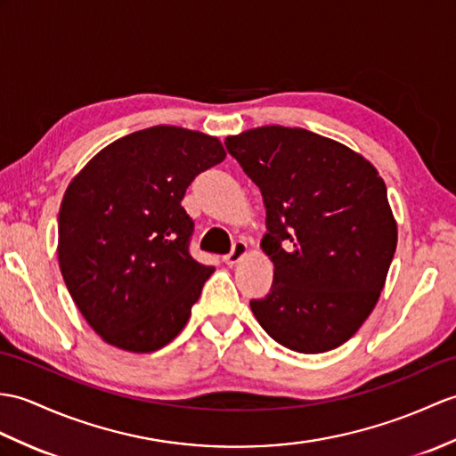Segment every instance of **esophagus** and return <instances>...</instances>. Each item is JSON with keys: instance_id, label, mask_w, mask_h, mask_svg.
<instances>
[{"instance_id": "obj_1", "label": "esophagus", "mask_w": 456, "mask_h": 456, "mask_svg": "<svg viewBox=\"0 0 456 456\" xmlns=\"http://www.w3.org/2000/svg\"><path fill=\"white\" fill-rule=\"evenodd\" d=\"M245 254H247V242L245 240H235V242H232L231 252L224 256V262L227 264V266H232V264H237L242 256H245Z\"/></svg>"}]
</instances>
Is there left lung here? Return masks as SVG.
I'll use <instances>...</instances> for the list:
<instances>
[{
	"label": "left lung",
	"instance_id": "obj_1",
	"mask_svg": "<svg viewBox=\"0 0 456 456\" xmlns=\"http://www.w3.org/2000/svg\"><path fill=\"white\" fill-rule=\"evenodd\" d=\"M260 188L272 289L252 299L260 326L299 354L342 346L375 309L396 250V224L375 167L303 128L264 126L227 137Z\"/></svg>",
	"mask_w": 456,
	"mask_h": 456
}]
</instances>
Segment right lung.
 <instances>
[{
	"label": "right lung",
	"instance_id": "right-lung-1",
	"mask_svg": "<svg viewBox=\"0 0 456 456\" xmlns=\"http://www.w3.org/2000/svg\"><path fill=\"white\" fill-rule=\"evenodd\" d=\"M217 137L153 126L116 140L71 180L58 216L63 281L85 321L126 352H155L183 330L214 268L190 254L180 206L219 165Z\"/></svg>",
	"mask_w": 456,
	"mask_h": 456
}]
</instances>
